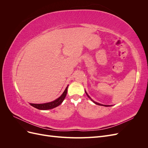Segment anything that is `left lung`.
<instances>
[{
	"mask_svg": "<svg viewBox=\"0 0 148 148\" xmlns=\"http://www.w3.org/2000/svg\"><path fill=\"white\" fill-rule=\"evenodd\" d=\"M85 92H86V91H85ZM86 95L88 96V97L89 98V99H90L94 103H95V104H97V105H99V106H106V107H108V106H108V105H102V104H99V103H98V102H95V101H94L92 99H91V98L90 97H89V96L88 95V94L86 93Z\"/></svg>",
	"mask_w": 148,
	"mask_h": 148,
	"instance_id": "obj_1",
	"label": "left lung"
}]
</instances>
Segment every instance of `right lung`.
<instances>
[{"label":"right lung","instance_id":"right-lung-1","mask_svg":"<svg viewBox=\"0 0 148 148\" xmlns=\"http://www.w3.org/2000/svg\"><path fill=\"white\" fill-rule=\"evenodd\" d=\"M69 85L66 88L65 90L63 92V94L58 98V99H56L51 102H47V103H44V104H31L29 103L31 106H33L35 108H36L39 110H48V109H51L53 108H55V107L59 106L61 103L64 101L65 97L67 93V89H68Z\"/></svg>","mask_w":148,"mask_h":148}]
</instances>
